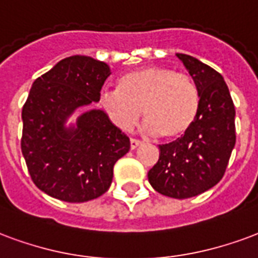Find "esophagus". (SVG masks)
Listing matches in <instances>:
<instances>
[{
  "label": "esophagus",
  "instance_id": "34e87169",
  "mask_svg": "<svg viewBox=\"0 0 258 258\" xmlns=\"http://www.w3.org/2000/svg\"><path fill=\"white\" fill-rule=\"evenodd\" d=\"M141 144H142V142H141L139 139L131 138V141H130V146H131V149H137Z\"/></svg>",
  "mask_w": 258,
  "mask_h": 258
}]
</instances>
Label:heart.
Wrapping results in <instances>:
<instances>
[{
	"instance_id": "1",
	"label": "heart",
	"mask_w": 258,
	"mask_h": 258,
	"mask_svg": "<svg viewBox=\"0 0 258 258\" xmlns=\"http://www.w3.org/2000/svg\"><path fill=\"white\" fill-rule=\"evenodd\" d=\"M100 102L119 128H133L144 109L149 133L176 139L197 119L200 91L186 74L167 67H145L121 76L119 90L104 91Z\"/></svg>"
}]
</instances>
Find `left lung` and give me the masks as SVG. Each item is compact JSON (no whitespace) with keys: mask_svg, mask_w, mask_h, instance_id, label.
Instances as JSON below:
<instances>
[{"mask_svg":"<svg viewBox=\"0 0 258 258\" xmlns=\"http://www.w3.org/2000/svg\"><path fill=\"white\" fill-rule=\"evenodd\" d=\"M200 91V112L187 133L160 145L149 183L171 198L196 197L220 182L235 146V108L223 76L187 54L176 53Z\"/></svg>","mask_w":258,"mask_h":258,"instance_id":"obj_1","label":"left lung"}]
</instances>
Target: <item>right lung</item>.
<instances>
[{"label": "right lung", "mask_w": 258, "mask_h": 258, "mask_svg": "<svg viewBox=\"0 0 258 258\" xmlns=\"http://www.w3.org/2000/svg\"><path fill=\"white\" fill-rule=\"evenodd\" d=\"M110 68L87 56L57 62L32 83L22 110V153L32 182L47 196L86 202L112 183L113 165L130 150V138L101 109L78 108L98 102Z\"/></svg>", "instance_id": "add662e5"}]
</instances>
